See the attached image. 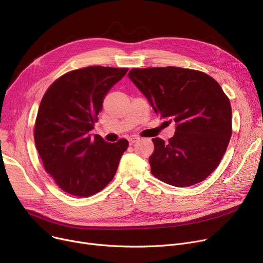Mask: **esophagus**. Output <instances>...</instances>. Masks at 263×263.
Instances as JSON below:
<instances>
[{"label":"esophagus","mask_w":263,"mask_h":263,"mask_svg":"<svg viewBox=\"0 0 263 263\" xmlns=\"http://www.w3.org/2000/svg\"><path fill=\"white\" fill-rule=\"evenodd\" d=\"M140 137L139 136H136V135H133V136H130L129 137V143H130V145H132L133 143H135L137 140H139Z\"/></svg>","instance_id":"esophagus-1"}]
</instances>
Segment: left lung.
<instances>
[{"label": "left lung", "instance_id": "left-lung-1", "mask_svg": "<svg viewBox=\"0 0 263 263\" xmlns=\"http://www.w3.org/2000/svg\"><path fill=\"white\" fill-rule=\"evenodd\" d=\"M128 76L165 122H176L168 143L153 139L151 174L178 187L203 181L218 166L232 133L222 87L201 71L173 66L134 68Z\"/></svg>", "mask_w": 263, "mask_h": 263}]
</instances>
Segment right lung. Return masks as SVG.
Returning <instances> with one entry per match:
<instances>
[{
  "label": "right lung",
  "instance_id": "add662e5",
  "mask_svg": "<svg viewBox=\"0 0 263 263\" xmlns=\"http://www.w3.org/2000/svg\"><path fill=\"white\" fill-rule=\"evenodd\" d=\"M128 68L90 66L53 82L40 102L34 139L46 172L64 192L88 197L114 178L128 141L107 143L89 131L104 97Z\"/></svg>",
  "mask_w": 263,
  "mask_h": 263
}]
</instances>
